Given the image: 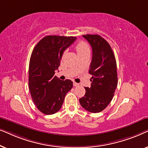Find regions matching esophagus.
Here are the masks:
<instances>
[{
    "label": "esophagus",
    "mask_w": 148,
    "mask_h": 148,
    "mask_svg": "<svg viewBox=\"0 0 148 148\" xmlns=\"http://www.w3.org/2000/svg\"><path fill=\"white\" fill-rule=\"evenodd\" d=\"M73 86H79V84H77V83H76V82H73Z\"/></svg>",
    "instance_id": "1"
}]
</instances>
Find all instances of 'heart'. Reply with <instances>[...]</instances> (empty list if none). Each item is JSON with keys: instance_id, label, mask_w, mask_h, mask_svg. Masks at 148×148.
<instances>
[{"instance_id": "1", "label": "heart", "mask_w": 148, "mask_h": 148, "mask_svg": "<svg viewBox=\"0 0 148 148\" xmlns=\"http://www.w3.org/2000/svg\"><path fill=\"white\" fill-rule=\"evenodd\" d=\"M75 49L79 54L85 53V52H90V47L89 45L84 41H80L77 42L75 45Z\"/></svg>"}]
</instances>
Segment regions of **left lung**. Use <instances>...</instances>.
<instances>
[{
  "mask_svg": "<svg viewBox=\"0 0 148 148\" xmlns=\"http://www.w3.org/2000/svg\"><path fill=\"white\" fill-rule=\"evenodd\" d=\"M92 46V58L89 73L92 75L90 88H85L86 94L79 99L84 109L92 113L100 112L112 100L116 90V62L110 44L99 35H83Z\"/></svg>",
  "mask_w": 148,
  "mask_h": 148,
  "instance_id": "left-lung-1",
  "label": "left lung"
}]
</instances>
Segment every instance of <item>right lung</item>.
Listing matches in <instances>:
<instances>
[{"mask_svg": "<svg viewBox=\"0 0 148 148\" xmlns=\"http://www.w3.org/2000/svg\"><path fill=\"white\" fill-rule=\"evenodd\" d=\"M75 40L73 36H45L32 51L29 64V88L34 103L44 114L57 112L66 93L73 88L72 81H62L54 74L64 51Z\"/></svg>", "mask_w": 148, "mask_h": 148, "instance_id": "obj_1", "label": "right lung"}]
</instances>
